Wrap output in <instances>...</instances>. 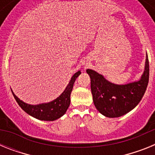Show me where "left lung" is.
I'll list each match as a JSON object with an SVG mask.
<instances>
[{
    "label": "left lung",
    "instance_id": "8db88e82",
    "mask_svg": "<svg viewBox=\"0 0 155 155\" xmlns=\"http://www.w3.org/2000/svg\"><path fill=\"white\" fill-rule=\"evenodd\" d=\"M91 78L93 102L100 113L110 118L127 114L143 98L149 81V61L146 57L145 70L139 81L125 85L112 84L92 70H87Z\"/></svg>",
    "mask_w": 155,
    "mask_h": 155
}]
</instances>
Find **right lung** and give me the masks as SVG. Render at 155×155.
Returning <instances> with one entry per match:
<instances>
[{
	"label": "right lung",
	"mask_w": 155,
	"mask_h": 155,
	"mask_svg": "<svg viewBox=\"0 0 155 155\" xmlns=\"http://www.w3.org/2000/svg\"><path fill=\"white\" fill-rule=\"evenodd\" d=\"M80 74L81 71H78L77 73H75L71 78L70 83L67 86L64 92L61 94V95H60L57 99L53 100V102H49V103L36 105H28L19 99L12 91V92L19 106L28 115L33 116L38 120L53 121L61 117L63 115H64L66 111L68 110L70 102H71L70 98H71V93L72 91L74 83L77 78L80 75Z\"/></svg>",
	"instance_id": "add662e5"
}]
</instances>
